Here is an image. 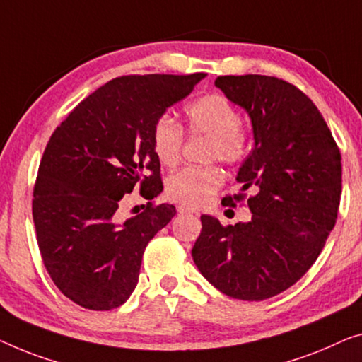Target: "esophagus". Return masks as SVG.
<instances>
[{"label":"esophagus","instance_id":"34e87169","mask_svg":"<svg viewBox=\"0 0 362 362\" xmlns=\"http://www.w3.org/2000/svg\"><path fill=\"white\" fill-rule=\"evenodd\" d=\"M177 211H179L180 214H193V213H197V208L188 206V204H180V206L177 208Z\"/></svg>","mask_w":362,"mask_h":362}]
</instances>
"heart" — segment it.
<instances>
[{"mask_svg":"<svg viewBox=\"0 0 362 362\" xmlns=\"http://www.w3.org/2000/svg\"><path fill=\"white\" fill-rule=\"evenodd\" d=\"M187 128L192 134L211 138L209 158L226 164H239L252 148V134L240 125L237 107L223 94H208L185 109ZM151 144L159 163L175 165L182 158L183 129L174 118L163 115L156 120ZM223 170L216 165H190L172 174L165 182V195L180 204L198 208L211 202L223 185Z\"/></svg>","mask_w":362,"mask_h":362,"instance_id":"heart-1","label":"heart"}]
</instances>
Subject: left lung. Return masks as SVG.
<instances>
[{
	"label": "left lung",
	"instance_id": "obj_1",
	"mask_svg": "<svg viewBox=\"0 0 362 362\" xmlns=\"http://www.w3.org/2000/svg\"><path fill=\"white\" fill-rule=\"evenodd\" d=\"M214 84L250 115L255 146L237 182L257 193L247 198L249 223L223 226L203 214L192 257L223 294L265 300L298 283L320 255L338 218L341 156L314 102L284 79L244 74Z\"/></svg>",
	"mask_w": 362,
	"mask_h": 362
}]
</instances>
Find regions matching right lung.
<instances>
[{
	"instance_id": "right-lung-1",
	"label": "right lung",
	"mask_w": 362,
	"mask_h": 362,
	"mask_svg": "<svg viewBox=\"0 0 362 362\" xmlns=\"http://www.w3.org/2000/svg\"><path fill=\"white\" fill-rule=\"evenodd\" d=\"M204 76L112 79L74 107L48 139L32 218L43 267L74 304L112 310L136 288L144 249L175 206L148 202L144 211L123 221L122 198L136 187L146 199L163 192L153 127Z\"/></svg>"
}]
</instances>
